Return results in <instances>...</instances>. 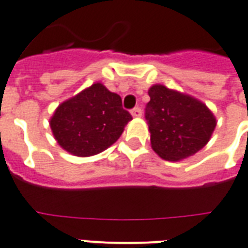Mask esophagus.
<instances>
[{
    "label": "esophagus",
    "instance_id": "esophagus-1",
    "mask_svg": "<svg viewBox=\"0 0 248 248\" xmlns=\"http://www.w3.org/2000/svg\"><path fill=\"white\" fill-rule=\"evenodd\" d=\"M131 115H133V117H140V115H142V109L138 108V106L134 108V109H131Z\"/></svg>",
    "mask_w": 248,
    "mask_h": 248
}]
</instances>
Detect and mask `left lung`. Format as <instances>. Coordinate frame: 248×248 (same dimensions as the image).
Wrapping results in <instances>:
<instances>
[{
	"mask_svg": "<svg viewBox=\"0 0 248 248\" xmlns=\"http://www.w3.org/2000/svg\"><path fill=\"white\" fill-rule=\"evenodd\" d=\"M144 117L151 133V146L166 160L192 156L209 142L216 129V118L201 101L154 85Z\"/></svg>",
	"mask_w": 248,
	"mask_h": 248,
	"instance_id": "1",
	"label": "left lung"
}]
</instances>
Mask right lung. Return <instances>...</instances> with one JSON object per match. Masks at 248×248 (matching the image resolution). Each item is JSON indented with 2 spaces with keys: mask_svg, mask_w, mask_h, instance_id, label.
Instances as JSON below:
<instances>
[{
  "mask_svg": "<svg viewBox=\"0 0 248 248\" xmlns=\"http://www.w3.org/2000/svg\"><path fill=\"white\" fill-rule=\"evenodd\" d=\"M131 119L121 97L97 82L59 105L49 126L65 151L92 156L117 142Z\"/></svg>",
  "mask_w": 248,
  "mask_h": 248,
  "instance_id": "1",
  "label": "right lung"
}]
</instances>
